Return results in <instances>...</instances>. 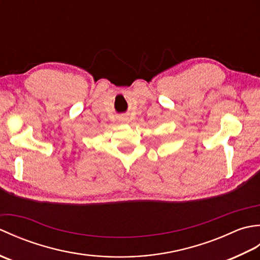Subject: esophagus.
Returning a JSON list of instances; mask_svg holds the SVG:
<instances>
[{"label": "esophagus", "instance_id": "1", "mask_svg": "<svg viewBox=\"0 0 260 260\" xmlns=\"http://www.w3.org/2000/svg\"><path fill=\"white\" fill-rule=\"evenodd\" d=\"M121 121H123V123H126V121H127V118H126V117H123V118H121Z\"/></svg>", "mask_w": 260, "mask_h": 260}]
</instances>
